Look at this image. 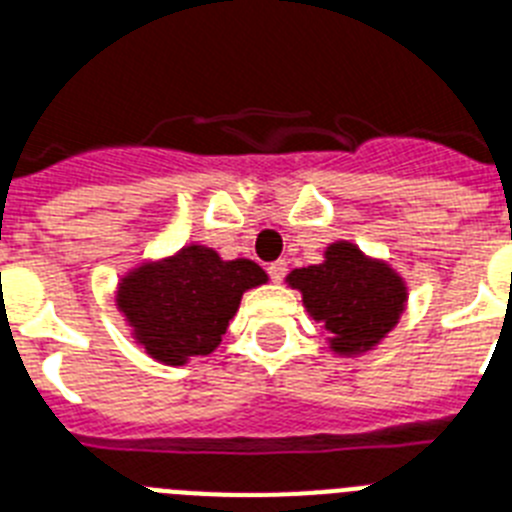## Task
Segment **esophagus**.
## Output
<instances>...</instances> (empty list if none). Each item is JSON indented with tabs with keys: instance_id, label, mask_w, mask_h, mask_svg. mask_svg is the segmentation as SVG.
<instances>
[{
	"instance_id": "34e87169",
	"label": "esophagus",
	"mask_w": 512,
	"mask_h": 512,
	"mask_svg": "<svg viewBox=\"0 0 512 512\" xmlns=\"http://www.w3.org/2000/svg\"><path fill=\"white\" fill-rule=\"evenodd\" d=\"M286 273H289V265H286V260H276V263L268 265V276L273 283H281L283 278H286Z\"/></svg>"
}]
</instances>
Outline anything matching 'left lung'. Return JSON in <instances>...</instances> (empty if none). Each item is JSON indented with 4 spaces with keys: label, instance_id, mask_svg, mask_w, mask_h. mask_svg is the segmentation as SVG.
I'll return each mask as SVG.
<instances>
[{
    "label": "left lung",
    "instance_id": "obj_1",
    "mask_svg": "<svg viewBox=\"0 0 512 512\" xmlns=\"http://www.w3.org/2000/svg\"><path fill=\"white\" fill-rule=\"evenodd\" d=\"M289 283L302 291L304 307L338 354L372 349L398 322L406 302L401 278L349 242L330 244L325 263L291 270Z\"/></svg>",
    "mask_w": 512,
    "mask_h": 512
}]
</instances>
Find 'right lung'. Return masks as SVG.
I'll list each match as a JSON object with an SVG mask.
<instances>
[{"label":"right lung","instance_id":"add662e5","mask_svg":"<svg viewBox=\"0 0 512 512\" xmlns=\"http://www.w3.org/2000/svg\"><path fill=\"white\" fill-rule=\"evenodd\" d=\"M265 283L252 260H221L208 247H187L158 265H143L119 286V307L153 359L184 364L221 343L239 299Z\"/></svg>","mask_w":512,"mask_h":512}]
</instances>
